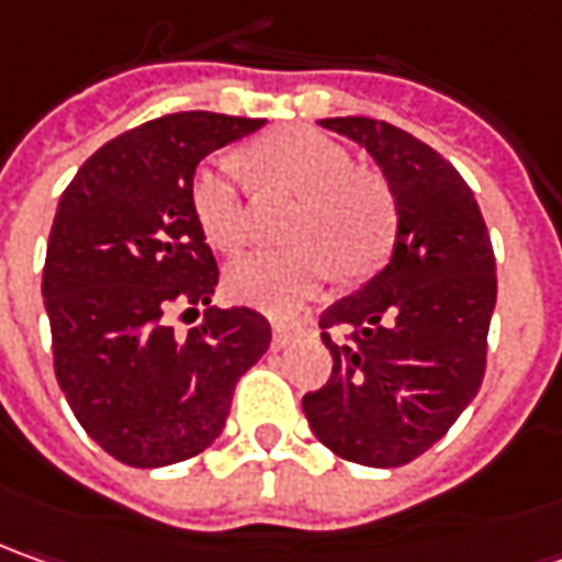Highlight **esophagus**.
<instances>
[{
    "label": "esophagus",
    "instance_id": "34e87169",
    "mask_svg": "<svg viewBox=\"0 0 562 562\" xmlns=\"http://www.w3.org/2000/svg\"><path fill=\"white\" fill-rule=\"evenodd\" d=\"M295 336V326L289 323H273V348H285L289 341Z\"/></svg>",
    "mask_w": 562,
    "mask_h": 562
}]
</instances>
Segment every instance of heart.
<instances>
[{
	"instance_id": "b5f03b06",
	"label": "heart",
	"mask_w": 562,
	"mask_h": 562,
	"mask_svg": "<svg viewBox=\"0 0 562 562\" xmlns=\"http://www.w3.org/2000/svg\"><path fill=\"white\" fill-rule=\"evenodd\" d=\"M248 177L263 189L299 192L289 248H258L226 267V292L267 314H292L336 267L345 280L373 273L389 258L397 204L376 173L355 170L351 155L314 130H277L245 151ZM192 211L211 243L233 251L251 233L248 195L233 167H202L192 180Z\"/></svg>"
}]
</instances>
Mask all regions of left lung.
I'll use <instances>...</instances> for the list:
<instances>
[{
  "label": "left lung",
  "instance_id": "obj_1",
  "mask_svg": "<svg viewBox=\"0 0 562 562\" xmlns=\"http://www.w3.org/2000/svg\"><path fill=\"white\" fill-rule=\"evenodd\" d=\"M319 126L373 155L397 233L376 277L323 311L333 376L301 407L333 454L392 470L429 451L482 385L497 301L492 239L473 189L436 148L373 117Z\"/></svg>",
  "mask_w": 562,
  "mask_h": 562
}]
</instances>
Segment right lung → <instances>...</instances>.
Segmentation results:
<instances>
[{
    "label": "right lung",
    "mask_w": 562,
    "mask_h": 562,
    "mask_svg": "<svg viewBox=\"0 0 562 562\" xmlns=\"http://www.w3.org/2000/svg\"><path fill=\"white\" fill-rule=\"evenodd\" d=\"M263 124L155 117L105 143L61 192L43 267L55 376L89 438L126 467L202 454L270 348L258 311L211 307L221 270L192 211L199 161ZM199 303L203 323L177 337L169 317Z\"/></svg>",
    "instance_id": "1"
}]
</instances>
